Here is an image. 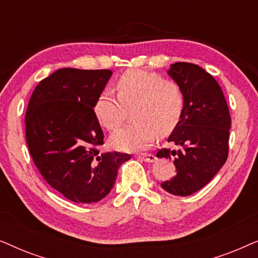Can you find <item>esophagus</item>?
<instances>
[{
	"label": "esophagus",
	"mask_w": 258,
	"mask_h": 258,
	"mask_svg": "<svg viewBox=\"0 0 258 258\" xmlns=\"http://www.w3.org/2000/svg\"><path fill=\"white\" fill-rule=\"evenodd\" d=\"M137 158L142 160L144 162H148V163H153V162L156 161V156L153 154H141L137 155Z\"/></svg>",
	"instance_id": "1"
}]
</instances>
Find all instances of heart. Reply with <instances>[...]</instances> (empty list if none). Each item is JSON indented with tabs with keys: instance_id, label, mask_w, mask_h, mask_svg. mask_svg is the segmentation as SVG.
<instances>
[{
	"instance_id": "1",
	"label": "heart",
	"mask_w": 258,
	"mask_h": 258,
	"mask_svg": "<svg viewBox=\"0 0 258 258\" xmlns=\"http://www.w3.org/2000/svg\"><path fill=\"white\" fill-rule=\"evenodd\" d=\"M116 95L104 89L98 95L94 111L109 130L118 128L126 108H132L133 123L111 135L112 146L126 151L151 147L157 133L165 135L177 125L184 109V95L174 81L163 80L155 73L130 70L116 82Z\"/></svg>"
}]
</instances>
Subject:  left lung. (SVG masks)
Masks as SVG:
<instances>
[{
    "label": "left lung",
    "mask_w": 258,
    "mask_h": 258,
    "mask_svg": "<svg viewBox=\"0 0 258 258\" xmlns=\"http://www.w3.org/2000/svg\"><path fill=\"white\" fill-rule=\"evenodd\" d=\"M167 74L181 87L184 109L168 137L177 149L163 148L156 154L174 161L177 170L161 186L172 195L189 196L208 184L227 161L231 118L221 87L203 68L177 62Z\"/></svg>",
    "instance_id": "obj_1"
}]
</instances>
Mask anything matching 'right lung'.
<instances>
[{
  "mask_svg": "<svg viewBox=\"0 0 258 258\" xmlns=\"http://www.w3.org/2000/svg\"><path fill=\"white\" fill-rule=\"evenodd\" d=\"M111 70H56L35 88L26 114L28 148L49 185L75 203H95L111 191L130 155L100 153L103 132L96 100Z\"/></svg>",
  "mask_w": 258,
  "mask_h": 258,
  "instance_id": "right-lung-1",
  "label": "right lung"
}]
</instances>
